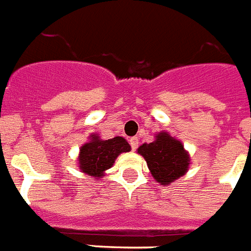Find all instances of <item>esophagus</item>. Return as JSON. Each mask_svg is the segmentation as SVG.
I'll use <instances>...</instances> for the list:
<instances>
[{
	"label": "esophagus",
	"mask_w": 251,
	"mask_h": 251,
	"mask_svg": "<svg viewBox=\"0 0 251 251\" xmlns=\"http://www.w3.org/2000/svg\"><path fill=\"white\" fill-rule=\"evenodd\" d=\"M129 142H130V146H132V150H133V151L137 150V148H138V145H139L138 138H136V137H134V138L130 139Z\"/></svg>",
	"instance_id": "obj_1"
}]
</instances>
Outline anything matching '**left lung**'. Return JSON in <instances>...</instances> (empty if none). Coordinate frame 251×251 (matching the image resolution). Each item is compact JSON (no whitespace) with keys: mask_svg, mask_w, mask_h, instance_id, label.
<instances>
[{"mask_svg":"<svg viewBox=\"0 0 251 251\" xmlns=\"http://www.w3.org/2000/svg\"><path fill=\"white\" fill-rule=\"evenodd\" d=\"M137 152L146 159L148 170L156 182L168 186L186 175L191 158L183 143L168 132H159L154 141L139 146Z\"/></svg>","mask_w":251,"mask_h":251,"instance_id":"obj_1","label":"left lung"}]
</instances>
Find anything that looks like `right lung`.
I'll return each instance as SVG.
<instances>
[{
	"mask_svg": "<svg viewBox=\"0 0 251 251\" xmlns=\"http://www.w3.org/2000/svg\"><path fill=\"white\" fill-rule=\"evenodd\" d=\"M130 146L123 137H114L112 139H101L99 134L92 133L79 148L77 167L83 174L92 176L94 179H100L109 170L121 153L129 152Z\"/></svg>",
	"mask_w": 251,
	"mask_h": 251,
	"instance_id": "add662e5",
	"label": "right lung"
}]
</instances>
